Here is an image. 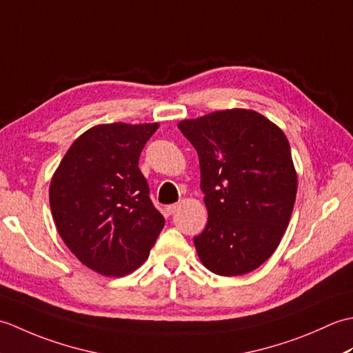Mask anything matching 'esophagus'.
I'll list each match as a JSON object with an SVG mask.
<instances>
[{"label":"esophagus","instance_id":"esophagus-1","mask_svg":"<svg viewBox=\"0 0 353 353\" xmlns=\"http://www.w3.org/2000/svg\"><path fill=\"white\" fill-rule=\"evenodd\" d=\"M177 208H179V205H177V203H172V205H168L167 208H165V211H167V212L171 215V214H174V212H176V209H177Z\"/></svg>","mask_w":353,"mask_h":353}]
</instances>
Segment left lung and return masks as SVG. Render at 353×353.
Instances as JSON below:
<instances>
[{
    "label": "left lung",
    "mask_w": 353,
    "mask_h": 353,
    "mask_svg": "<svg viewBox=\"0 0 353 353\" xmlns=\"http://www.w3.org/2000/svg\"><path fill=\"white\" fill-rule=\"evenodd\" d=\"M197 150L208 209L194 244L209 272L241 276L272 256L287 230L297 172L285 133L250 109L212 112L177 124Z\"/></svg>",
    "instance_id": "left-lung-1"
}]
</instances>
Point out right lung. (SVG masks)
Listing matches in <instances>:
<instances>
[{
  "label": "right lung",
  "mask_w": 353,
  "mask_h": 353,
  "mask_svg": "<svg viewBox=\"0 0 353 353\" xmlns=\"http://www.w3.org/2000/svg\"><path fill=\"white\" fill-rule=\"evenodd\" d=\"M159 124H99L72 142L50 183L59 235L88 268L125 276L144 262L165 224L139 156Z\"/></svg>",
  "instance_id": "obj_1"
}]
</instances>
